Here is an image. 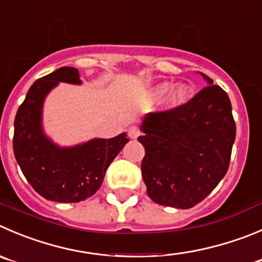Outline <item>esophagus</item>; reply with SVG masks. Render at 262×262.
Listing matches in <instances>:
<instances>
[{"instance_id": "34e87169", "label": "esophagus", "mask_w": 262, "mask_h": 262, "mask_svg": "<svg viewBox=\"0 0 262 262\" xmlns=\"http://www.w3.org/2000/svg\"><path fill=\"white\" fill-rule=\"evenodd\" d=\"M139 135H140V129H139L138 127H136V126L128 127V136H129V138L136 139Z\"/></svg>"}]
</instances>
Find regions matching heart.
<instances>
[{"label": "heart", "instance_id": "b5f03b06", "mask_svg": "<svg viewBox=\"0 0 262 262\" xmlns=\"http://www.w3.org/2000/svg\"><path fill=\"white\" fill-rule=\"evenodd\" d=\"M171 89V83L168 82H163V83L158 84V86L154 89L153 91V96L154 98H161L166 94L168 90ZM191 96V87L189 84L183 83L176 86L175 89L171 91L170 96L167 99V105L170 106V108H178V106L184 105L189 101Z\"/></svg>", "mask_w": 262, "mask_h": 262}]
</instances>
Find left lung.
Listing matches in <instances>:
<instances>
[{
  "label": "left lung",
  "instance_id": "left-lung-1",
  "mask_svg": "<svg viewBox=\"0 0 262 262\" xmlns=\"http://www.w3.org/2000/svg\"><path fill=\"white\" fill-rule=\"evenodd\" d=\"M208 86L184 105L146 114L141 173L149 198L161 206L194 207L228 172L235 122L228 94L202 73Z\"/></svg>",
  "mask_w": 262,
  "mask_h": 262
}]
</instances>
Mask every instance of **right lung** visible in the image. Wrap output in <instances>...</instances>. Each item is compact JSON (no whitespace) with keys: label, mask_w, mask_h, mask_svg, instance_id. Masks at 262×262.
<instances>
[{"label":"right lung","mask_w":262,"mask_h":262,"mask_svg":"<svg viewBox=\"0 0 262 262\" xmlns=\"http://www.w3.org/2000/svg\"><path fill=\"white\" fill-rule=\"evenodd\" d=\"M59 82L79 84L78 69L63 67L32 84L16 112L12 146L21 172L39 195L47 201L76 203L99 190L109 164L128 139L123 133L72 148L55 145L42 129V105Z\"/></svg>","instance_id":"1"}]
</instances>
